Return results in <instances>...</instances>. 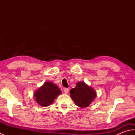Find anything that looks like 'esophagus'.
<instances>
[{"label":"esophagus","instance_id":"34e87169","mask_svg":"<svg viewBox=\"0 0 135 135\" xmlns=\"http://www.w3.org/2000/svg\"><path fill=\"white\" fill-rule=\"evenodd\" d=\"M64 93H68V92H69V89H68V88H64Z\"/></svg>","mask_w":135,"mask_h":135}]
</instances>
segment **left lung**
Returning <instances> with one entry per match:
<instances>
[{
	"mask_svg": "<svg viewBox=\"0 0 135 135\" xmlns=\"http://www.w3.org/2000/svg\"><path fill=\"white\" fill-rule=\"evenodd\" d=\"M70 93L75 104L81 108L89 105L97 96L96 90L84 82H78L75 88L70 90Z\"/></svg>",
	"mask_w": 135,
	"mask_h": 135,
	"instance_id": "8db88e82",
	"label": "left lung"
}]
</instances>
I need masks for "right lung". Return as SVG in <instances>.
Here are the masks:
<instances>
[{"mask_svg": "<svg viewBox=\"0 0 135 135\" xmlns=\"http://www.w3.org/2000/svg\"><path fill=\"white\" fill-rule=\"evenodd\" d=\"M61 93L60 88L52 82H46L33 93L35 100L42 107L51 105L59 94Z\"/></svg>", "mask_w": 135, "mask_h": 135, "instance_id": "add662e5", "label": "right lung"}]
</instances>
